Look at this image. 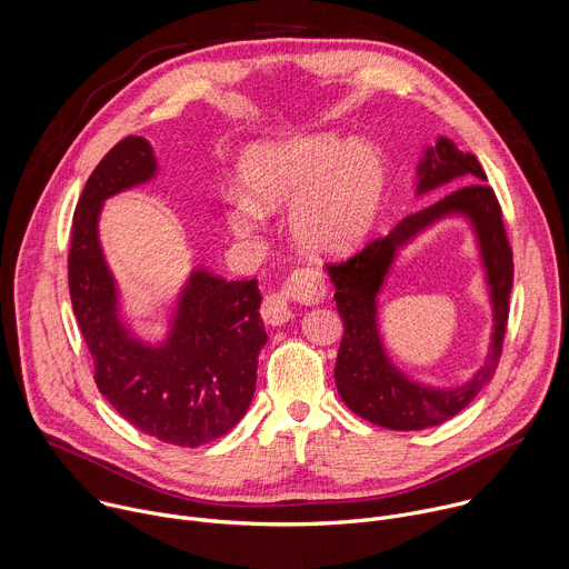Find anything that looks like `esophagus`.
<instances>
[{
    "instance_id": "esophagus-1",
    "label": "esophagus",
    "mask_w": 569,
    "mask_h": 569,
    "mask_svg": "<svg viewBox=\"0 0 569 569\" xmlns=\"http://www.w3.org/2000/svg\"><path fill=\"white\" fill-rule=\"evenodd\" d=\"M326 277L319 268L315 266H303L297 268L281 288L272 290L266 295L261 303V317L266 323L281 326L292 317L290 303L301 301V303H317L326 297Z\"/></svg>"
}]
</instances>
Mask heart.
<instances>
[{
  "mask_svg": "<svg viewBox=\"0 0 569 569\" xmlns=\"http://www.w3.org/2000/svg\"><path fill=\"white\" fill-rule=\"evenodd\" d=\"M246 199L228 203L230 228L248 237L263 214L290 210L297 241L317 254L350 250L368 232L382 194V164L366 144L337 138H301L286 147H259L243 160Z\"/></svg>",
  "mask_w": 569,
  "mask_h": 569,
  "instance_id": "b5f03b06",
  "label": "heart"
}]
</instances>
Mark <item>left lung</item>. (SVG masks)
Masks as SVG:
<instances>
[{"mask_svg": "<svg viewBox=\"0 0 569 569\" xmlns=\"http://www.w3.org/2000/svg\"><path fill=\"white\" fill-rule=\"evenodd\" d=\"M418 192L465 178L462 184L436 203L405 217L387 237L368 241L359 252L326 263L335 283V301L343 321V337L335 363V385L343 405L366 422L391 431H420L458 416L491 380L502 355L509 292L513 286V254L502 223V210L487 173L473 153L456 149L447 138L427 149L418 169ZM458 211L477 228L495 301V341L488 363L473 381L456 390H431L411 383L386 359L376 332L373 295L379 291L395 250L433 220Z\"/></svg>", "mask_w": 569, "mask_h": 569, "instance_id": "1", "label": "left lung"}]
</instances>
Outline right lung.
Instances as JSON below:
<instances>
[{"label":"right lung","instance_id":"obj_1","mask_svg":"<svg viewBox=\"0 0 569 569\" xmlns=\"http://www.w3.org/2000/svg\"><path fill=\"white\" fill-rule=\"evenodd\" d=\"M156 171L151 147L127 136L91 171L73 212L69 292L93 357V380L109 405L138 431L167 445L201 447L246 416L259 352L268 341L257 279L226 281L197 270L182 290L169 339L147 346L116 312V288L98 243L104 199Z\"/></svg>","mask_w":569,"mask_h":569}]
</instances>
